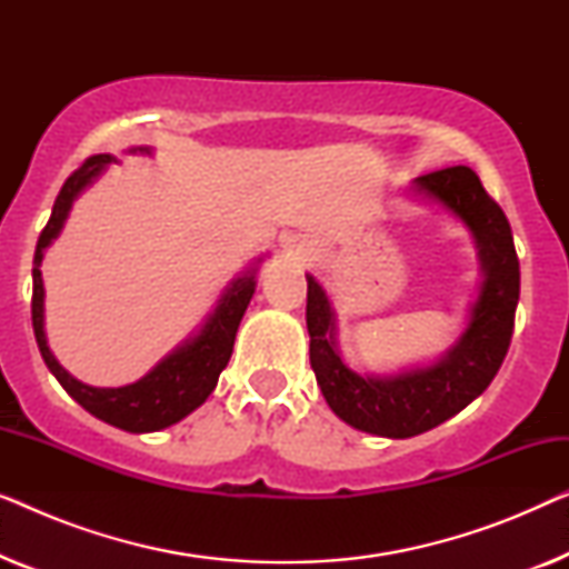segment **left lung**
<instances>
[{
	"label": "left lung",
	"instance_id": "left-lung-1",
	"mask_svg": "<svg viewBox=\"0 0 569 569\" xmlns=\"http://www.w3.org/2000/svg\"><path fill=\"white\" fill-rule=\"evenodd\" d=\"M407 191L456 217L471 232L479 253L481 284L466 329L438 360L399 372L352 368L337 345V310L318 279L306 274L310 368L326 403L355 430L391 440L432 430L487 391L508 355L520 298L510 222L471 168L456 166L419 176Z\"/></svg>",
	"mask_w": 569,
	"mask_h": 569
}]
</instances>
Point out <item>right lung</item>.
I'll return each mask as SVG.
<instances>
[{"instance_id": "obj_1", "label": "right lung", "mask_w": 569, "mask_h": 569, "mask_svg": "<svg viewBox=\"0 0 569 569\" xmlns=\"http://www.w3.org/2000/svg\"><path fill=\"white\" fill-rule=\"evenodd\" d=\"M129 154H152V147H131ZM119 162L113 154H96V158L84 160L80 170H74L61 186L57 201H53L51 220L46 224L41 238L36 246L33 259V331L38 349L46 368L53 372L61 388L80 403L84 411L92 417L103 419V422L119 427L127 432H158L166 427L181 422L189 417L193 409L209 399L214 391L217 378L228 368L232 345H236V333L243 318L248 302H251L256 292V271H259L263 256H259L251 267H246L230 284L224 287L220 300L209 310L204 321L199 323L197 331H191L181 345L162 357L154 368L142 376L134 383L119 386V388H98L77 380L72 372L61 368L57 357L49 349V339H46L43 329V277H41V261L53 240L59 238L61 228H64L69 212L77 197L84 189H90L98 181L100 173Z\"/></svg>"}]
</instances>
